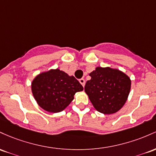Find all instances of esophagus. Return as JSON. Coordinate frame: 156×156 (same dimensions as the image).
<instances>
[{"instance_id":"esophagus-1","label":"esophagus","mask_w":156,"mask_h":156,"mask_svg":"<svg viewBox=\"0 0 156 156\" xmlns=\"http://www.w3.org/2000/svg\"><path fill=\"white\" fill-rule=\"evenodd\" d=\"M79 81H80V84H81L82 85H83V86L84 87L85 86V80H84L83 78H82V79H80V80H79Z\"/></svg>"}]
</instances>
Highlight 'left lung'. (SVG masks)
Wrapping results in <instances>:
<instances>
[{"label":"left lung","instance_id":"1","mask_svg":"<svg viewBox=\"0 0 156 156\" xmlns=\"http://www.w3.org/2000/svg\"><path fill=\"white\" fill-rule=\"evenodd\" d=\"M89 75L91 79L86 82L85 91L96 110L104 114L119 111L130 93V78L111 68L97 67Z\"/></svg>","mask_w":156,"mask_h":156}]
</instances>
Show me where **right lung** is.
<instances>
[{
  "mask_svg": "<svg viewBox=\"0 0 156 156\" xmlns=\"http://www.w3.org/2000/svg\"><path fill=\"white\" fill-rule=\"evenodd\" d=\"M83 90V87L74 76L59 69L40 73L31 83L37 104L51 113L63 111L73 100L74 94Z\"/></svg>",
  "mask_w": 156,
  "mask_h": 156,
  "instance_id": "right-lung-1",
  "label": "right lung"
}]
</instances>
